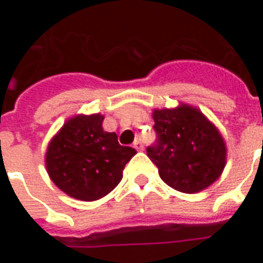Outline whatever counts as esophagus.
<instances>
[{
    "mask_svg": "<svg viewBox=\"0 0 263 263\" xmlns=\"http://www.w3.org/2000/svg\"><path fill=\"white\" fill-rule=\"evenodd\" d=\"M134 147H135L138 152H142V150H143V143H142L140 140H135V143H134Z\"/></svg>",
    "mask_w": 263,
    "mask_h": 263,
    "instance_id": "esophagus-1",
    "label": "esophagus"
}]
</instances>
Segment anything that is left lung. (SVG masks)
I'll use <instances>...</instances> for the list:
<instances>
[{
    "label": "left lung",
    "instance_id": "8db88e82",
    "mask_svg": "<svg viewBox=\"0 0 263 263\" xmlns=\"http://www.w3.org/2000/svg\"><path fill=\"white\" fill-rule=\"evenodd\" d=\"M157 143L147 157L160 177L184 194L210 187L227 164V144L218 128L198 109L180 103L173 109H154Z\"/></svg>",
    "mask_w": 263,
    "mask_h": 263
}]
</instances>
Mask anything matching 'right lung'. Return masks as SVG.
<instances>
[{
  "instance_id": "1",
  "label": "right lung",
  "mask_w": 263,
  "mask_h": 263,
  "mask_svg": "<svg viewBox=\"0 0 263 263\" xmlns=\"http://www.w3.org/2000/svg\"><path fill=\"white\" fill-rule=\"evenodd\" d=\"M102 121L99 113L73 116L47 146L49 177L71 198L91 202L107 195L136 154L135 148L119 144L115 132L103 131Z\"/></svg>"
}]
</instances>
